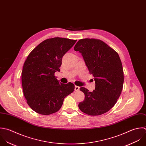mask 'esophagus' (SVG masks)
I'll use <instances>...</instances> for the list:
<instances>
[{
    "label": "esophagus",
    "instance_id": "34e87169",
    "mask_svg": "<svg viewBox=\"0 0 146 146\" xmlns=\"http://www.w3.org/2000/svg\"><path fill=\"white\" fill-rule=\"evenodd\" d=\"M74 90H75V91H78L80 90V87L77 86H75Z\"/></svg>",
    "mask_w": 146,
    "mask_h": 146
}]
</instances>
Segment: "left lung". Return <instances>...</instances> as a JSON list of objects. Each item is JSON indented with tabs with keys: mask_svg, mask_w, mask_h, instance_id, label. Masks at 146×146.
Returning <instances> with one entry per match:
<instances>
[{
	"mask_svg": "<svg viewBox=\"0 0 146 146\" xmlns=\"http://www.w3.org/2000/svg\"><path fill=\"white\" fill-rule=\"evenodd\" d=\"M74 49L81 53L96 83L92 92L80 88L85 97L78 107L89 115L103 114L115 105L122 90L124 76L119 56L105 42L96 38L81 39Z\"/></svg>",
	"mask_w": 146,
	"mask_h": 146,
	"instance_id": "left-lung-1",
	"label": "left lung"
}]
</instances>
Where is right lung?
<instances>
[{"label":"right lung","mask_w":146,"mask_h":146,"mask_svg":"<svg viewBox=\"0 0 146 146\" xmlns=\"http://www.w3.org/2000/svg\"><path fill=\"white\" fill-rule=\"evenodd\" d=\"M77 40L62 37L46 39L28 56L23 65L21 83L29 107L42 115L58 111L64 98L74 90V85L59 82L54 73L60 72L64 55Z\"/></svg>","instance_id":"1"}]
</instances>
